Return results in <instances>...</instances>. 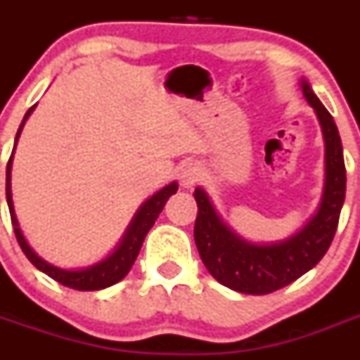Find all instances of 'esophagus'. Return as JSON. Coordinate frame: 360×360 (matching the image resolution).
Instances as JSON below:
<instances>
[{
    "label": "esophagus",
    "mask_w": 360,
    "mask_h": 360,
    "mask_svg": "<svg viewBox=\"0 0 360 360\" xmlns=\"http://www.w3.org/2000/svg\"><path fill=\"white\" fill-rule=\"evenodd\" d=\"M182 187H193L200 178V167L196 164H186L178 173Z\"/></svg>",
    "instance_id": "1"
}]
</instances>
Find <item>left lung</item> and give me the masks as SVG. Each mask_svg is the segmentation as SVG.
I'll use <instances>...</instances> for the list:
<instances>
[{
	"label": "left lung",
	"mask_w": 360,
	"mask_h": 360,
	"mask_svg": "<svg viewBox=\"0 0 360 360\" xmlns=\"http://www.w3.org/2000/svg\"><path fill=\"white\" fill-rule=\"evenodd\" d=\"M303 95L317 113L326 146V182L317 214L290 240L254 245L231 231L212 207L205 191L196 187L198 216L195 241L203 265L212 278L241 294L263 295L287 287L316 266L335 236L346 193V167L341 136L333 117L321 104L310 84L303 81Z\"/></svg>",
	"instance_id": "left-lung-1"
}]
</instances>
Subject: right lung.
Segmentation results:
<instances>
[{
  "label": "right lung",
  "instance_id": "add662e5",
  "mask_svg": "<svg viewBox=\"0 0 360 360\" xmlns=\"http://www.w3.org/2000/svg\"><path fill=\"white\" fill-rule=\"evenodd\" d=\"M34 108H36V104L27 111V115H25L23 122H21V126H19L18 129V135H15V142H18V136L19 133H21V129H23L25 120L28 119V115H30ZM11 167H12V155L11 158H8V164H6V203H8V211H11V219H12V225H14V232H15V238H18L19 247L23 249L25 256L30 259V263L36 266V269H39L41 272H44V274L50 276L52 279H56L57 283L65 285V287L73 288V290H84V292L101 290V288L115 285V283H119L124 276L128 274L131 265L135 263L136 256H139V250H141L146 234H148L149 229H151L153 224H155V219H157L158 214L162 212L167 198H169L171 195H174L178 189L176 184L173 182L169 184V186H165L162 191H158L155 196H151V198H149L135 214L128 232H126V236H124L122 243H120L119 247H117L115 252L111 254V256H108L104 262L97 263V265L94 266H88V269L84 270H63L50 265V263L43 262V259H41V257L37 256L30 247H28L27 240H25L23 236V232H21V229H19L18 218H15V212H14V205H12Z\"/></svg>",
  "mask_w": 360,
  "mask_h": 360
}]
</instances>
